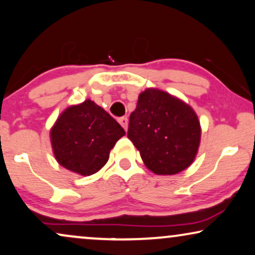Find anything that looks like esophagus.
I'll return each mask as SVG.
<instances>
[{
	"mask_svg": "<svg viewBox=\"0 0 255 255\" xmlns=\"http://www.w3.org/2000/svg\"><path fill=\"white\" fill-rule=\"evenodd\" d=\"M118 122H120V124L122 125V127L124 128V130L127 131V130H128V117H121L120 120H118Z\"/></svg>",
	"mask_w": 255,
	"mask_h": 255,
	"instance_id": "esophagus-1",
	"label": "esophagus"
}]
</instances>
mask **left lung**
Wrapping results in <instances>:
<instances>
[{"instance_id": "obj_1", "label": "left lung", "mask_w": 255, "mask_h": 255, "mask_svg": "<svg viewBox=\"0 0 255 255\" xmlns=\"http://www.w3.org/2000/svg\"><path fill=\"white\" fill-rule=\"evenodd\" d=\"M201 124L193 108L156 88L139 94L130 115L128 138L140 153L145 166L158 175H174L196 158Z\"/></svg>"}]
</instances>
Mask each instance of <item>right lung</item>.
Returning a JSON list of instances; mask_svg holds the SVG:
<instances>
[{
    "label": "right lung",
    "mask_w": 255,
    "mask_h": 255,
    "mask_svg": "<svg viewBox=\"0 0 255 255\" xmlns=\"http://www.w3.org/2000/svg\"><path fill=\"white\" fill-rule=\"evenodd\" d=\"M124 128L92 100L71 106L50 131L53 154L59 165L83 176L99 172Z\"/></svg>",
    "instance_id": "right-lung-1"
}]
</instances>
